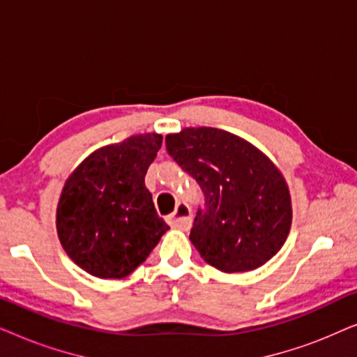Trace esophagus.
Returning <instances> with one entry per match:
<instances>
[{"label": "esophagus", "instance_id": "34e87169", "mask_svg": "<svg viewBox=\"0 0 357 357\" xmlns=\"http://www.w3.org/2000/svg\"><path fill=\"white\" fill-rule=\"evenodd\" d=\"M169 222L172 224L174 227L182 229V231H187L192 226V209L187 203L180 202L177 206H175V211L169 216Z\"/></svg>", "mask_w": 357, "mask_h": 357}]
</instances>
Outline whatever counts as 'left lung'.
Returning <instances> with one entry per match:
<instances>
[{
	"instance_id": "8db88e82",
	"label": "left lung",
	"mask_w": 357,
	"mask_h": 357,
	"mask_svg": "<svg viewBox=\"0 0 357 357\" xmlns=\"http://www.w3.org/2000/svg\"><path fill=\"white\" fill-rule=\"evenodd\" d=\"M165 149L202 188L203 206L190 241L204 261L241 273L280 252L291 229V197L265 154L229 131L206 126L169 135Z\"/></svg>"
}]
</instances>
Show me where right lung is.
I'll list each match as a JSON object with an SVG mask.
<instances>
[{
  "instance_id": "right-lung-1",
  "label": "right lung",
  "mask_w": 357,
  "mask_h": 357,
  "mask_svg": "<svg viewBox=\"0 0 357 357\" xmlns=\"http://www.w3.org/2000/svg\"><path fill=\"white\" fill-rule=\"evenodd\" d=\"M160 144V135L131 136L92 153L66 180L56 209L58 237L89 275L128 276L170 229L144 185Z\"/></svg>"
}]
</instances>
